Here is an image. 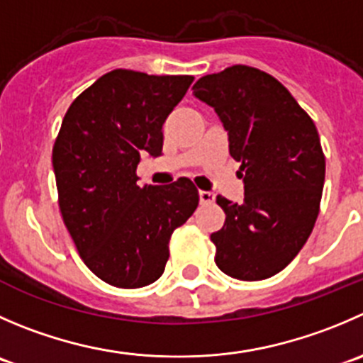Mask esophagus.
<instances>
[{"instance_id": "1", "label": "esophagus", "mask_w": 363, "mask_h": 363, "mask_svg": "<svg viewBox=\"0 0 363 363\" xmlns=\"http://www.w3.org/2000/svg\"><path fill=\"white\" fill-rule=\"evenodd\" d=\"M200 203H213L214 202V193L211 191H199Z\"/></svg>"}]
</instances>
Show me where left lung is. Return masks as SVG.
<instances>
[{"mask_svg":"<svg viewBox=\"0 0 363 363\" xmlns=\"http://www.w3.org/2000/svg\"><path fill=\"white\" fill-rule=\"evenodd\" d=\"M193 96L220 117L245 182L242 203L216 199L225 223L211 234L214 262L232 279H269L298 255L318 220L325 184L318 129L289 90L255 67L207 74Z\"/></svg>","mask_w":363,"mask_h":363,"instance_id":"1","label":"left lung"}]
</instances>
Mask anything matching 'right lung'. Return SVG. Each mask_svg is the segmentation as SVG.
<instances>
[{"label":"right lung","instance_id":"obj_1","mask_svg":"<svg viewBox=\"0 0 363 363\" xmlns=\"http://www.w3.org/2000/svg\"><path fill=\"white\" fill-rule=\"evenodd\" d=\"M193 76L115 69L74 99L52 147L63 223L94 275L138 289L163 275L168 242L199 206L189 179L140 186V156H161L163 124Z\"/></svg>","mask_w":363,"mask_h":363}]
</instances>
